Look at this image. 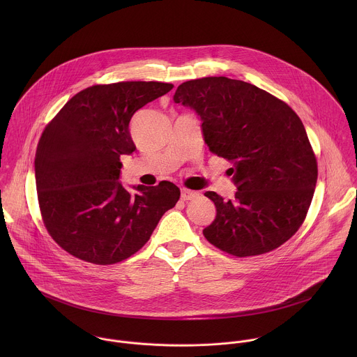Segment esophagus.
<instances>
[{"label": "esophagus", "instance_id": "obj_1", "mask_svg": "<svg viewBox=\"0 0 357 357\" xmlns=\"http://www.w3.org/2000/svg\"><path fill=\"white\" fill-rule=\"evenodd\" d=\"M199 197V192L197 191H191V190H181V199L183 201H194Z\"/></svg>", "mask_w": 357, "mask_h": 357}]
</instances>
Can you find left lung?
<instances>
[{
  "label": "left lung",
  "instance_id": "obj_1",
  "mask_svg": "<svg viewBox=\"0 0 357 357\" xmlns=\"http://www.w3.org/2000/svg\"><path fill=\"white\" fill-rule=\"evenodd\" d=\"M173 100L201 116L208 150L234 165L232 201L204 192L217 210L204 238L236 257L264 255L287 242L305 220L317 181L300 116L255 85L227 77L187 81Z\"/></svg>",
  "mask_w": 357,
  "mask_h": 357
}]
</instances>
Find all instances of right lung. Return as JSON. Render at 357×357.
I'll list each match as a JSON object with an SVG mask.
<instances>
[{
    "label": "right lung",
    "instance_id": "right-lung-1",
    "mask_svg": "<svg viewBox=\"0 0 357 357\" xmlns=\"http://www.w3.org/2000/svg\"><path fill=\"white\" fill-rule=\"evenodd\" d=\"M172 84L128 81L93 85L57 112L38 142L34 169L43 221L52 239L79 259L109 265L150 239L160 217L180 199L170 181L121 184V155L136 150L133 114L166 95Z\"/></svg>",
    "mask_w": 357,
    "mask_h": 357
}]
</instances>
